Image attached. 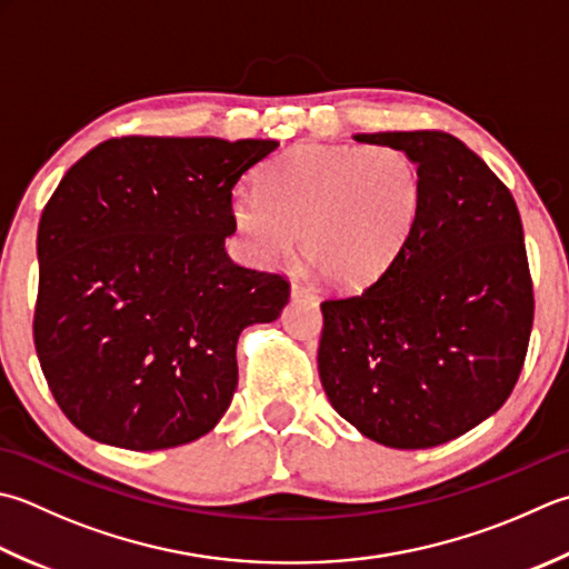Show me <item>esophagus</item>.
<instances>
[{
    "mask_svg": "<svg viewBox=\"0 0 569 569\" xmlns=\"http://www.w3.org/2000/svg\"><path fill=\"white\" fill-rule=\"evenodd\" d=\"M291 296L293 298H313L316 296V291L310 286H306L303 281H293L291 283Z\"/></svg>",
    "mask_w": 569,
    "mask_h": 569,
    "instance_id": "esophagus-1",
    "label": "esophagus"
}]
</instances>
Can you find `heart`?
<instances>
[{
	"instance_id": "b5f03b06",
	"label": "heart",
	"mask_w": 569,
	"mask_h": 569,
	"mask_svg": "<svg viewBox=\"0 0 569 569\" xmlns=\"http://www.w3.org/2000/svg\"><path fill=\"white\" fill-rule=\"evenodd\" d=\"M425 204L417 160L395 144H300L241 189L231 219L256 261L303 251L328 283L360 288L380 278L415 231Z\"/></svg>"
}]
</instances>
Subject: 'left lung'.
<instances>
[{
    "instance_id": "obj_1",
    "label": "left lung",
    "mask_w": 569,
    "mask_h": 569,
    "mask_svg": "<svg viewBox=\"0 0 569 569\" xmlns=\"http://www.w3.org/2000/svg\"><path fill=\"white\" fill-rule=\"evenodd\" d=\"M355 140L409 152L425 204L375 283L320 303V382L367 439L431 449L496 415L518 382L536 313L522 221L510 189L449 132Z\"/></svg>"
}]
</instances>
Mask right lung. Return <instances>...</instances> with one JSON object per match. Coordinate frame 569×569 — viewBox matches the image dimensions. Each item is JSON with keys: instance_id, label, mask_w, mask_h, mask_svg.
<instances>
[{"instance_id": "1", "label": "right lung", "mask_w": 569, "mask_h": 569, "mask_svg": "<svg viewBox=\"0 0 569 569\" xmlns=\"http://www.w3.org/2000/svg\"><path fill=\"white\" fill-rule=\"evenodd\" d=\"M276 140L128 136L86 152L41 211L33 345L86 437L182 447L237 392V340L291 298L281 273L229 259L231 189Z\"/></svg>"}]
</instances>
